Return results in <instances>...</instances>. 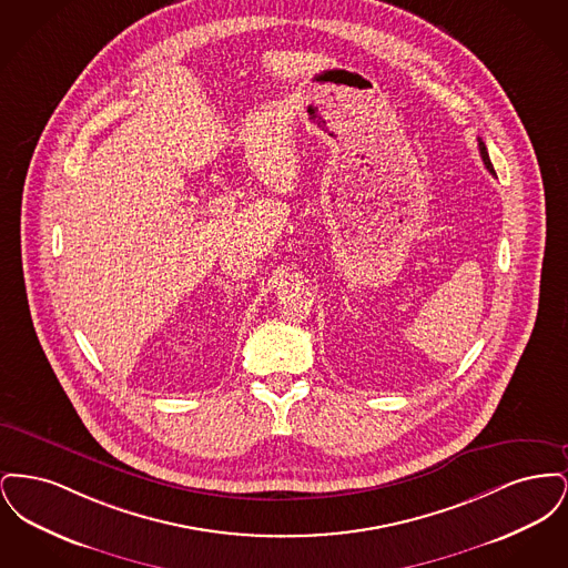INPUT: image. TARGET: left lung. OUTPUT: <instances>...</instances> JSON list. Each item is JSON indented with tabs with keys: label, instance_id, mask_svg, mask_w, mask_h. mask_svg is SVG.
<instances>
[{
	"label": "left lung",
	"instance_id": "8db88e82",
	"mask_svg": "<svg viewBox=\"0 0 568 568\" xmlns=\"http://www.w3.org/2000/svg\"><path fill=\"white\" fill-rule=\"evenodd\" d=\"M479 153H481V160H484V163H486L487 170H489L491 174H496V172H494V165H491V162H489L486 144H484V140H481V138H479Z\"/></svg>",
	"mask_w": 568,
	"mask_h": 568
}]
</instances>
